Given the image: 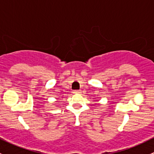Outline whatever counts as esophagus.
<instances>
[{
    "label": "esophagus",
    "mask_w": 154,
    "mask_h": 154,
    "mask_svg": "<svg viewBox=\"0 0 154 154\" xmlns=\"http://www.w3.org/2000/svg\"><path fill=\"white\" fill-rule=\"evenodd\" d=\"M73 93L74 94H80V93H81V91L80 90H74V91H73Z\"/></svg>",
    "instance_id": "esophagus-1"
}]
</instances>
